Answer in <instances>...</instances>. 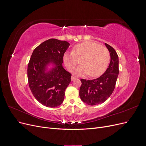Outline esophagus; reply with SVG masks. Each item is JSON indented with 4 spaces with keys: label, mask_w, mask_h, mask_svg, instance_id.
Wrapping results in <instances>:
<instances>
[{
    "label": "esophagus",
    "mask_w": 146,
    "mask_h": 146,
    "mask_svg": "<svg viewBox=\"0 0 146 146\" xmlns=\"http://www.w3.org/2000/svg\"><path fill=\"white\" fill-rule=\"evenodd\" d=\"M76 78H76V77H74V76H72V77H71V80H72V81H73V80H76Z\"/></svg>",
    "instance_id": "esophagus-1"
}]
</instances>
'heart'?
I'll return each instance as SVG.
<instances>
[{
	"mask_svg": "<svg viewBox=\"0 0 146 146\" xmlns=\"http://www.w3.org/2000/svg\"><path fill=\"white\" fill-rule=\"evenodd\" d=\"M63 62L70 71L82 63L75 74L79 76L89 74L91 77H97L103 74L108 68L110 60L109 51L99 44L90 41L78 44L73 47L72 53L66 52L63 55Z\"/></svg>",
	"mask_w": 146,
	"mask_h": 146,
	"instance_id": "b5f03b06",
	"label": "heart"
}]
</instances>
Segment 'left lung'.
I'll return each mask as SVG.
<instances>
[{
  "mask_svg": "<svg viewBox=\"0 0 146 146\" xmlns=\"http://www.w3.org/2000/svg\"><path fill=\"white\" fill-rule=\"evenodd\" d=\"M110 54V63L106 71L100 77L93 80L81 79L79 91L81 100L89 105L104 103L111 95L115 88L119 74V58L116 50L105 43Z\"/></svg>",
  "mask_w": 146,
  "mask_h": 146,
  "instance_id": "obj_1",
  "label": "left lung"
}]
</instances>
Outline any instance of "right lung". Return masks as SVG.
Here are the masks:
<instances>
[{
  "label": "right lung",
  "mask_w": 146,
  "mask_h": 146,
  "mask_svg": "<svg viewBox=\"0 0 146 146\" xmlns=\"http://www.w3.org/2000/svg\"><path fill=\"white\" fill-rule=\"evenodd\" d=\"M69 46L66 41L49 39L35 48L31 56L29 85L35 98L46 107L55 108L62 104L65 90L71 82V74L62 65Z\"/></svg>",
  "instance_id": "add662e5"
}]
</instances>
